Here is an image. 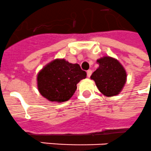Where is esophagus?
<instances>
[{
    "label": "esophagus",
    "instance_id": "34e87169",
    "mask_svg": "<svg viewBox=\"0 0 151 151\" xmlns=\"http://www.w3.org/2000/svg\"><path fill=\"white\" fill-rule=\"evenodd\" d=\"M91 74H92V70H88L87 71V77H88V78H90V77L91 76Z\"/></svg>",
    "mask_w": 151,
    "mask_h": 151
}]
</instances>
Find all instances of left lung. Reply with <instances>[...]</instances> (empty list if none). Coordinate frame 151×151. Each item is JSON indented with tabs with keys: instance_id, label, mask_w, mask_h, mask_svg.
<instances>
[{
	"instance_id": "8db88e82",
	"label": "left lung",
	"mask_w": 151,
	"mask_h": 151,
	"mask_svg": "<svg viewBox=\"0 0 151 151\" xmlns=\"http://www.w3.org/2000/svg\"><path fill=\"white\" fill-rule=\"evenodd\" d=\"M99 68L91 76L97 88L107 97L119 94L124 86L127 73L121 63L111 57H104L97 60Z\"/></svg>"
}]
</instances>
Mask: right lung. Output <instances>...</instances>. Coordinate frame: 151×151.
I'll return each instance as SVG.
<instances>
[{"label": "right lung", "instance_id": "obj_1", "mask_svg": "<svg viewBox=\"0 0 151 151\" xmlns=\"http://www.w3.org/2000/svg\"><path fill=\"white\" fill-rule=\"evenodd\" d=\"M86 76L87 73L79 64H70L64 59H56L38 73V91L49 101L64 102L73 96L77 84Z\"/></svg>", "mask_w": 151, "mask_h": 151}]
</instances>
